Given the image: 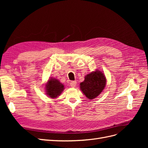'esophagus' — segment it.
Returning <instances> with one entry per match:
<instances>
[{"instance_id":"1","label":"esophagus","mask_w":148,"mask_h":148,"mask_svg":"<svg viewBox=\"0 0 148 148\" xmlns=\"http://www.w3.org/2000/svg\"><path fill=\"white\" fill-rule=\"evenodd\" d=\"M70 86H71V87L75 88V87L76 86V85H77V82H76V81H72V82H71L70 83Z\"/></svg>"}]
</instances>
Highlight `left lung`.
I'll return each mask as SVG.
<instances>
[{
  "mask_svg": "<svg viewBox=\"0 0 148 148\" xmlns=\"http://www.w3.org/2000/svg\"><path fill=\"white\" fill-rule=\"evenodd\" d=\"M106 84L104 73L97 69L85 76L84 80L80 83V89L88 99L91 100L100 95Z\"/></svg>",
  "mask_w": 148,
  "mask_h": 148,
  "instance_id": "obj_1",
  "label": "left lung"
}]
</instances>
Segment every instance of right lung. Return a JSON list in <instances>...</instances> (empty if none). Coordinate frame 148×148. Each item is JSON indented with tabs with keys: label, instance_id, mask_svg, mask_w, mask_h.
<instances>
[{
	"label": "right lung",
	"instance_id": "1",
	"mask_svg": "<svg viewBox=\"0 0 148 148\" xmlns=\"http://www.w3.org/2000/svg\"><path fill=\"white\" fill-rule=\"evenodd\" d=\"M64 85L61 83L59 79L53 78H50L45 84V90L46 95L49 97L55 99L59 96L62 91L64 90Z\"/></svg>",
	"mask_w": 148,
	"mask_h": 148
}]
</instances>
